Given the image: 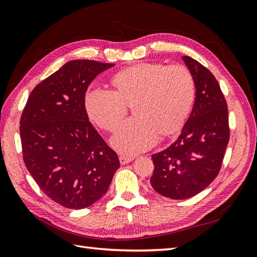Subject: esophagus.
<instances>
[{
  "instance_id": "34e87169",
  "label": "esophagus",
  "mask_w": 257,
  "mask_h": 257,
  "mask_svg": "<svg viewBox=\"0 0 257 257\" xmlns=\"http://www.w3.org/2000/svg\"><path fill=\"white\" fill-rule=\"evenodd\" d=\"M119 160H120V164L121 165H125V164H127V163L133 161L134 157H125V155H120Z\"/></svg>"
}]
</instances>
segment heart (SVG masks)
<instances>
[{
    "label": "heart",
    "mask_w": 257,
    "mask_h": 257,
    "mask_svg": "<svg viewBox=\"0 0 257 257\" xmlns=\"http://www.w3.org/2000/svg\"><path fill=\"white\" fill-rule=\"evenodd\" d=\"M113 91L90 89L84 107L92 122L112 131L133 106L135 118L123 122L111 137L115 150L136 154L149 149L162 136L180 131L195 100V81L182 65L138 63L113 75Z\"/></svg>",
    "instance_id": "1"
}]
</instances>
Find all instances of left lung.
<instances>
[{"label": "left lung", "mask_w": 257, "mask_h": 257, "mask_svg": "<svg viewBox=\"0 0 257 257\" xmlns=\"http://www.w3.org/2000/svg\"><path fill=\"white\" fill-rule=\"evenodd\" d=\"M195 81V102L177 141L152 155V188L172 199L205 190L220 172L229 139L226 100L215 77L198 61L182 57Z\"/></svg>", "instance_id": "obj_1"}]
</instances>
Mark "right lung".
I'll return each instance as SVG.
<instances>
[{"label": "right lung", "instance_id": "obj_1", "mask_svg": "<svg viewBox=\"0 0 257 257\" xmlns=\"http://www.w3.org/2000/svg\"><path fill=\"white\" fill-rule=\"evenodd\" d=\"M114 64L73 60L31 92L20 120L23 161L57 204L82 209L102 198L120 167L118 155L89 122L84 96Z\"/></svg>", "mask_w": 257, "mask_h": 257}]
</instances>
